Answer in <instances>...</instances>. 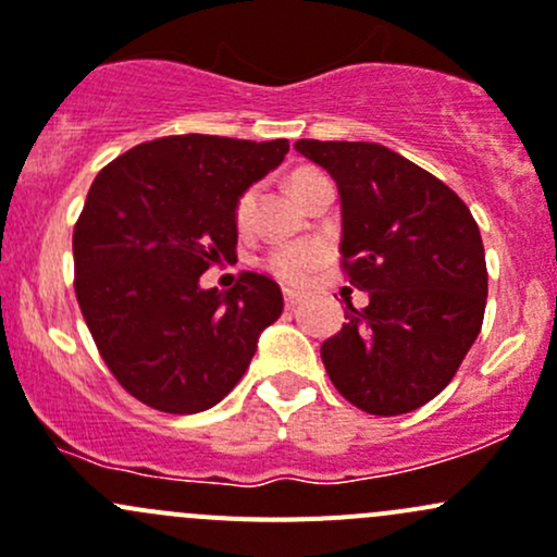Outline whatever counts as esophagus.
I'll return each mask as SVG.
<instances>
[{
    "mask_svg": "<svg viewBox=\"0 0 557 557\" xmlns=\"http://www.w3.org/2000/svg\"><path fill=\"white\" fill-rule=\"evenodd\" d=\"M283 301H285V307H288V310H294V307L301 301V296L296 294V290H283Z\"/></svg>",
    "mask_w": 557,
    "mask_h": 557,
    "instance_id": "obj_1",
    "label": "esophagus"
}]
</instances>
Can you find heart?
Listing matches in <instances>:
<instances>
[{
	"instance_id": "1",
	"label": "heart",
	"mask_w": 557,
	"mask_h": 557,
	"mask_svg": "<svg viewBox=\"0 0 557 557\" xmlns=\"http://www.w3.org/2000/svg\"><path fill=\"white\" fill-rule=\"evenodd\" d=\"M318 180H323V174L318 170H310V166H301V170H294L288 174V185L299 201L310 194V188ZM252 215H256V188H245L243 194L237 196L232 210L234 226H237L239 234L250 232ZM320 261H323V250H320L318 245L296 243L272 247V250L261 258V267L267 269L274 280H280V283L299 285L318 269Z\"/></svg>"
}]
</instances>
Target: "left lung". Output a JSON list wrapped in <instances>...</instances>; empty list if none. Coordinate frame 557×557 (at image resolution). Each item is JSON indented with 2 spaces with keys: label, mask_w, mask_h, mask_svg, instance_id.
Returning a JSON list of instances; mask_svg holds the SVG:
<instances>
[{
  "label": "left lung",
  "mask_w": 557,
  "mask_h": 557,
  "mask_svg": "<svg viewBox=\"0 0 557 557\" xmlns=\"http://www.w3.org/2000/svg\"><path fill=\"white\" fill-rule=\"evenodd\" d=\"M296 150L336 180L342 272L369 290L320 347L325 372L363 412H412L445 391L482 329L480 226L450 185L385 145L299 139Z\"/></svg>",
  "instance_id": "1"
}]
</instances>
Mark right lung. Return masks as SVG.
Here are the masks:
<instances>
[{
  "label": "right lung",
  "instance_id": "1",
  "mask_svg": "<svg viewBox=\"0 0 557 557\" xmlns=\"http://www.w3.org/2000/svg\"><path fill=\"white\" fill-rule=\"evenodd\" d=\"M285 153L288 139L174 134L117 156L88 188L72 234L75 296L107 369L137 401L170 414L215 407L283 312L263 274L243 272L228 290H205L199 277L237 258L234 201Z\"/></svg>",
  "mask_w": 557,
  "mask_h": 557
}]
</instances>
